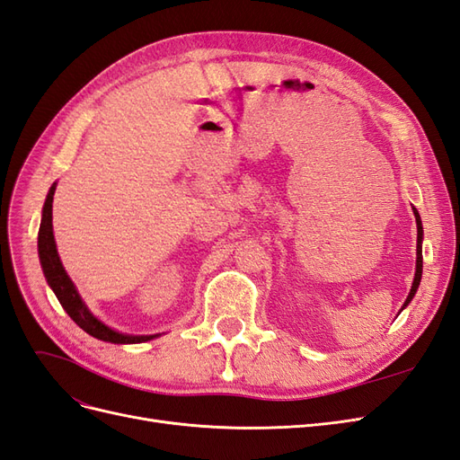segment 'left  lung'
<instances>
[{
    "label": "left lung",
    "mask_w": 460,
    "mask_h": 460,
    "mask_svg": "<svg viewBox=\"0 0 460 460\" xmlns=\"http://www.w3.org/2000/svg\"><path fill=\"white\" fill-rule=\"evenodd\" d=\"M412 213H414V218H416V272H414V280H412L411 291H409L405 303H402L401 311L405 309L407 305L412 301L416 289H419L420 280H422V238H424V230H422V220H420L419 211H416V208H412Z\"/></svg>",
    "instance_id": "left-lung-1"
}]
</instances>
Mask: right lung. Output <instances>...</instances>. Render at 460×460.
Masks as SVG:
<instances>
[{
	"mask_svg": "<svg viewBox=\"0 0 460 460\" xmlns=\"http://www.w3.org/2000/svg\"><path fill=\"white\" fill-rule=\"evenodd\" d=\"M58 184H53L48 191V198L41 208V222H40V232H38V257L41 262V270H44L46 280L49 288L53 289L55 297L59 299L61 307L66 311L75 323L84 330L90 336L109 341V343H144L149 340L159 338L161 333H149V336H134V333H122L113 328H109L105 323H102L90 309L88 305L78 294L75 282L71 276L66 274L63 262L58 253V245H55L53 238V225H51V208H53V193Z\"/></svg>",
	"mask_w": 460,
	"mask_h": 460,
	"instance_id": "1",
	"label": "right lung"
}]
</instances>
